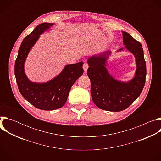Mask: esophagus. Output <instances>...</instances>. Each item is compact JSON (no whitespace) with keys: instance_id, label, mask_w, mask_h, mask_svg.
Returning a JSON list of instances; mask_svg holds the SVG:
<instances>
[{"instance_id":"1","label":"esophagus","mask_w":161,"mask_h":161,"mask_svg":"<svg viewBox=\"0 0 161 161\" xmlns=\"http://www.w3.org/2000/svg\"><path fill=\"white\" fill-rule=\"evenodd\" d=\"M83 70H84V71L85 72H86V71H87V69H88V64H87V63H85L84 64H83Z\"/></svg>"}]
</instances>
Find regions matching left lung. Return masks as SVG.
Wrapping results in <instances>:
<instances>
[{
    "label": "left lung",
    "mask_w": 161,
    "mask_h": 161,
    "mask_svg": "<svg viewBox=\"0 0 161 161\" xmlns=\"http://www.w3.org/2000/svg\"><path fill=\"white\" fill-rule=\"evenodd\" d=\"M122 35L125 48L136 59V70L130 81H120L109 75L106 65L110 51L93 55L87 60L92 98L99 108L106 111L117 112L127 109L140 96L145 83L147 69L142 45L127 32L122 31Z\"/></svg>",
    "instance_id": "left-lung-1"
}]
</instances>
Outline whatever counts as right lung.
<instances>
[{
  "instance_id": "obj_1",
  "label": "right lung",
  "mask_w": 161,
  "mask_h": 161,
  "mask_svg": "<svg viewBox=\"0 0 161 161\" xmlns=\"http://www.w3.org/2000/svg\"><path fill=\"white\" fill-rule=\"evenodd\" d=\"M53 24L42 23L23 40L14 64V75L21 94L36 108L54 110L62 107L67 101L73 85L83 73V62L67 65L56 77L46 83L30 81L24 71V64L29 51L39 36Z\"/></svg>"
}]
</instances>
